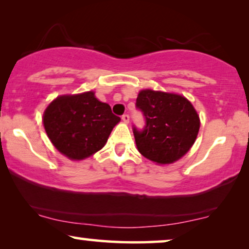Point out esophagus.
I'll use <instances>...</instances> for the list:
<instances>
[{"mask_svg": "<svg viewBox=\"0 0 249 249\" xmlns=\"http://www.w3.org/2000/svg\"><path fill=\"white\" fill-rule=\"evenodd\" d=\"M122 120H124V122H125V124H128L129 120H130V117H129V114L122 115Z\"/></svg>", "mask_w": 249, "mask_h": 249, "instance_id": "1", "label": "esophagus"}]
</instances>
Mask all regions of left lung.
Returning a JSON list of instances; mask_svg holds the SVG:
<instances>
[{
    "instance_id": "left-lung-1",
    "label": "left lung",
    "mask_w": 249,
    "mask_h": 249,
    "mask_svg": "<svg viewBox=\"0 0 249 249\" xmlns=\"http://www.w3.org/2000/svg\"><path fill=\"white\" fill-rule=\"evenodd\" d=\"M136 107L145 118L139 130L134 125L139 153L158 164L178 161L189 151L199 130V117L193 104L178 94L144 89Z\"/></svg>"
}]
</instances>
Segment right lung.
I'll use <instances>...</instances> for the list:
<instances>
[{
    "mask_svg": "<svg viewBox=\"0 0 249 249\" xmlns=\"http://www.w3.org/2000/svg\"><path fill=\"white\" fill-rule=\"evenodd\" d=\"M120 118L94 91L56 97L43 115L44 128L55 148L70 160H84L107 144Z\"/></svg>",
    "mask_w": 249,
    "mask_h": 249,
    "instance_id": "obj_1",
    "label": "right lung"
}]
</instances>
